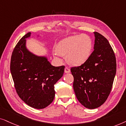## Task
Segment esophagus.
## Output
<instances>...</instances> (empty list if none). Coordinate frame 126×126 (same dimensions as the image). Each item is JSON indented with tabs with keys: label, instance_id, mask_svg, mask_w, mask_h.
Instances as JSON below:
<instances>
[{
	"label": "esophagus",
	"instance_id": "esophagus-1",
	"mask_svg": "<svg viewBox=\"0 0 126 126\" xmlns=\"http://www.w3.org/2000/svg\"><path fill=\"white\" fill-rule=\"evenodd\" d=\"M64 73H70V68L68 67H66L64 68Z\"/></svg>",
	"mask_w": 126,
	"mask_h": 126
}]
</instances>
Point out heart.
I'll return each mask as SVG.
<instances>
[{
	"label": "heart",
	"instance_id": "b5f03b06",
	"mask_svg": "<svg viewBox=\"0 0 126 126\" xmlns=\"http://www.w3.org/2000/svg\"><path fill=\"white\" fill-rule=\"evenodd\" d=\"M92 41L86 34L68 37L57 45L56 55L66 56V61L72 66H79L85 63L91 55Z\"/></svg>",
	"mask_w": 126,
	"mask_h": 126
}]
</instances>
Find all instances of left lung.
Listing matches in <instances>:
<instances>
[{"instance_id":"1","label":"left lung","mask_w":126,"mask_h":126,"mask_svg":"<svg viewBox=\"0 0 126 126\" xmlns=\"http://www.w3.org/2000/svg\"><path fill=\"white\" fill-rule=\"evenodd\" d=\"M94 51L88 60L71 68L73 88L79 103L85 108L94 109L106 101L111 90L116 71L115 53L107 39L98 32Z\"/></svg>"}]
</instances>
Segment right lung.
Segmentation results:
<instances>
[{
  "label": "right lung",
  "instance_id": "right-lung-1",
  "mask_svg": "<svg viewBox=\"0 0 126 126\" xmlns=\"http://www.w3.org/2000/svg\"><path fill=\"white\" fill-rule=\"evenodd\" d=\"M28 33L12 53L10 71L16 93L27 105L36 109L48 106L54 99V85L63 76L64 66L51 65L45 56H37L26 47Z\"/></svg>",
  "mask_w": 126,
  "mask_h": 126
}]
</instances>
